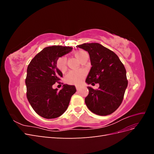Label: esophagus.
<instances>
[{
	"mask_svg": "<svg viewBox=\"0 0 154 154\" xmlns=\"http://www.w3.org/2000/svg\"><path fill=\"white\" fill-rule=\"evenodd\" d=\"M76 88L77 91H78L79 89H80V87H79V86H76Z\"/></svg>",
	"mask_w": 154,
	"mask_h": 154,
	"instance_id": "1",
	"label": "esophagus"
}]
</instances>
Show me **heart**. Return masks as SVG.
<instances>
[{
	"label": "heart",
	"mask_w": 154,
	"mask_h": 154,
	"mask_svg": "<svg viewBox=\"0 0 154 154\" xmlns=\"http://www.w3.org/2000/svg\"><path fill=\"white\" fill-rule=\"evenodd\" d=\"M75 57L80 60L83 59L84 56L87 53L84 51L79 50L74 53ZM57 66L61 72L66 71L67 69V58L66 57H62L58 58L57 62ZM85 76V72L83 70H77V71H71L66 76V81L69 84L80 85L82 82L83 78Z\"/></svg>",
	"instance_id": "heart-1"
}]
</instances>
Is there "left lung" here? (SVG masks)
<instances>
[{"mask_svg":"<svg viewBox=\"0 0 154 154\" xmlns=\"http://www.w3.org/2000/svg\"><path fill=\"white\" fill-rule=\"evenodd\" d=\"M78 48L87 51L92 67L85 82L98 89L88 87V94L85 102L92 112L100 116L113 113L122 104L128 85L124 65L113 51L98 43H87Z\"/></svg>","mask_w":154,"mask_h":154,"instance_id":"obj_1","label":"left lung"}]
</instances>
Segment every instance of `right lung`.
I'll use <instances>...</instances> for the list:
<instances>
[{
    "label": "right lung",
    "instance_id": "add662e5",
    "mask_svg": "<svg viewBox=\"0 0 154 154\" xmlns=\"http://www.w3.org/2000/svg\"><path fill=\"white\" fill-rule=\"evenodd\" d=\"M72 48L53 45L44 48L32 59L27 69V98L33 110L46 119L58 118L67 110L75 86L64 84L60 91L53 88L58 83L62 72L57 67L60 57L69 53Z\"/></svg>",
    "mask_w": 154,
    "mask_h": 154
}]
</instances>
